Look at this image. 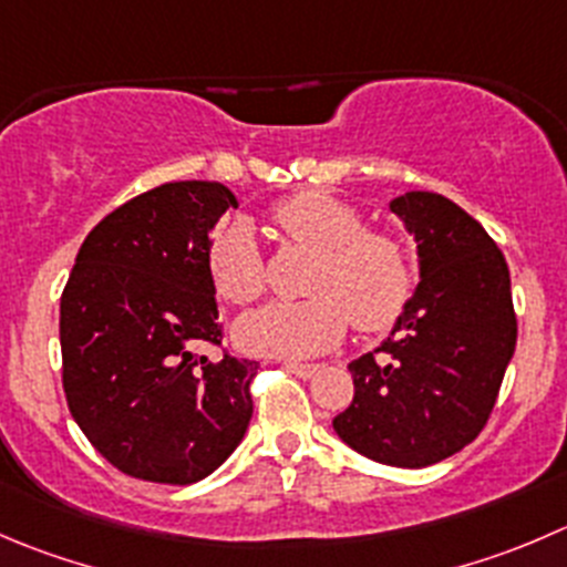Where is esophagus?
Wrapping results in <instances>:
<instances>
[{"label": "esophagus", "instance_id": "obj_1", "mask_svg": "<svg viewBox=\"0 0 567 567\" xmlns=\"http://www.w3.org/2000/svg\"><path fill=\"white\" fill-rule=\"evenodd\" d=\"M285 368L301 379H312L318 371H321V365H318V362H285Z\"/></svg>", "mask_w": 567, "mask_h": 567}]
</instances>
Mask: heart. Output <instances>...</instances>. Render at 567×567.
I'll return each instance as SVG.
<instances>
[{
	"label": "heart",
	"mask_w": 567,
	"mask_h": 567,
	"mask_svg": "<svg viewBox=\"0 0 567 567\" xmlns=\"http://www.w3.org/2000/svg\"><path fill=\"white\" fill-rule=\"evenodd\" d=\"M274 224L312 262L301 301H279L238 327L244 349L274 357H310L338 343L349 329L382 332L412 296V260L393 233L368 229L360 207L327 194L299 190L271 210ZM207 274L218 296L246 307L266 293V257L249 221L233 218L207 244Z\"/></svg>",
	"instance_id": "heart-1"
}]
</instances>
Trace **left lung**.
I'll return each mask as SVG.
<instances>
[{
	"instance_id": "obj_1",
	"label": "left lung",
	"mask_w": 567,
	"mask_h": 567,
	"mask_svg": "<svg viewBox=\"0 0 567 567\" xmlns=\"http://www.w3.org/2000/svg\"><path fill=\"white\" fill-rule=\"evenodd\" d=\"M390 210L417 240L421 285L393 334L349 362L354 399L332 421L354 452L426 468L474 443L518 340L509 268L452 199L410 190Z\"/></svg>"
}]
</instances>
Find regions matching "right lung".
Returning a JSON list of instances; mask_svg holds the SVG:
<instances>
[{"label":"right lung","mask_w":567,"mask_h":567,"mask_svg":"<svg viewBox=\"0 0 567 567\" xmlns=\"http://www.w3.org/2000/svg\"><path fill=\"white\" fill-rule=\"evenodd\" d=\"M229 207L233 190L202 179L124 202L87 233L60 296L71 415L135 480H205L249 426L260 362L199 354L221 346L207 244Z\"/></svg>","instance_id":"right-lung-1"}]
</instances>
